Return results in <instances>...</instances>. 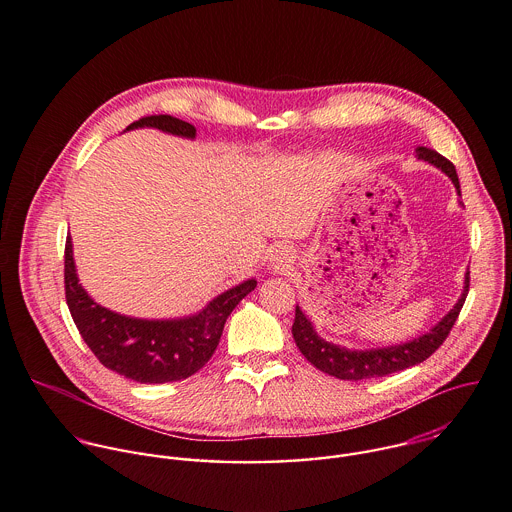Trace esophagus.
<instances>
[{"instance_id":"obj_1","label":"esophagus","mask_w":512,"mask_h":512,"mask_svg":"<svg viewBox=\"0 0 512 512\" xmlns=\"http://www.w3.org/2000/svg\"><path fill=\"white\" fill-rule=\"evenodd\" d=\"M269 261L273 263V267H277V269H279V267H287V263H289L291 259H289V253L281 247V249H275V251L271 253Z\"/></svg>"}]
</instances>
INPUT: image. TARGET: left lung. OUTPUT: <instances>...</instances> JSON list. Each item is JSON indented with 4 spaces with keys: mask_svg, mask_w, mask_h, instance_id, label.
<instances>
[{
    "mask_svg": "<svg viewBox=\"0 0 512 512\" xmlns=\"http://www.w3.org/2000/svg\"><path fill=\"white\" fill-rule=\"evenodd\" d=\"M415 154L419 160H423L435 168H440L454 182V186L460 194V180H458L456 168L450 160H446L442 154H437L435 150H429V148H417ZM468 289H470V271L466 273L464 291H462L460 300L456 302V306L429 332H425L419 338H413L409 342H403V344L371 348V350H350L346 346L326 342L324 338L318 336V332L314 330V324L300 310V306H296V320H294V326H291V334H294V340H296L300 352L314 364L316 369H320L326 375H332L342 381H362V379L385 377V375L409 369V367H413V364L423 362L444 344V340L448 338L450 330L454 328L458 314L466 302Z\"/></svg>",
    "mask_w": 512,
    "mask_h": 512,
    "instance_id": "1",
    "label": "left lung"
}]
</instances>
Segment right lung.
Listing matches in <instances>:
<instances>
[{
	"instance_id": "add662e5",
	"label": "right lung",
	"mask_w": 512,
	"mask_h": 512,
	"mask_svg": "<svg viewBox=\"0 0 512 512\" xmlns=\"http://www.w3.org/2000/svg\"><path fill=\"white\" fill-rule=\"evenodd\" d=\"M156 127L178 137H196V127L172 115H150L129 129ZM257 287L247 279L216 296L198 314L178 320H141L99 306L77 277L72 241L64 247V291L72 320L103 367L137 383H172L200 371L214 354L237 304Z\"/></svg>"
}]
</instances>
